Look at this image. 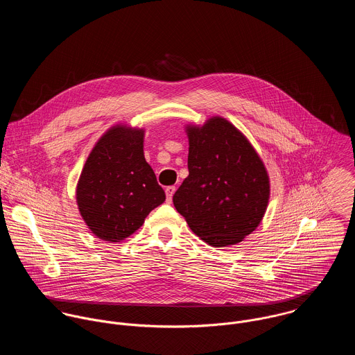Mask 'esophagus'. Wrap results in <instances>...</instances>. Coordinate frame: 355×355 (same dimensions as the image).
<instances>
[{"label": "esophagus", "mask_w": 355, "mask_h": 355, "mask_svg": "<svg viewBox=\"0 0 355 355\" xmlns=\"http://www.w3.org/2000/svg\"><path fill=\"white\" fill-rule=\"evenodd\" d=\"M175 191H176V187H175V186H169V187L165 189V194H166V201H168V202L172 201V197H173Z\"/></svg>", "instance_id": "obj_1"}]
</instances>
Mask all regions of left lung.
<instances>
[{
    "label": "left lung",
    "mask_w": 355,
    "mask_h": 355,
    "mask_svg": "<svg viewBox=\"0 0 355 355\" xmlns=\"http://www.w3.org/2000/svg\"><path fill=\"white\" fill-rule=\"evenodd\" d=\"M189 176L173 196L193 232L213 248L242 242L259 225L270 196L268 171L227 119L187 124Z\"/></svg>",
    "instance_id": "left-lung-1"
}]
</instances>
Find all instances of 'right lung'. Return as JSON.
I'll return each mask as SVG.
<instances>
[{"mask_svg": "<svg viewBox=\"0 0 355 355\" xmlns=\"http://www.w3.org/2000/svg\"><path fill=\"white\" fill-rule=\"evenodd\" d=\"M145 130L116 124L89 154L76 186V203L89 230L105 242H120L142 227L165 201L144 153Z\"/></svg>", "mask_w": 355, "mask_h": 355, "instance_id": "right-lung-1", "label": "right lung"}]
</instances>
